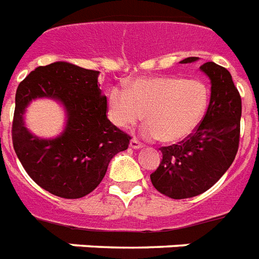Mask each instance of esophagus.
Wrapping results in <instances>:
<instances>
[{"label": "esophagus", "instance_id": "1", "mask_svg": "<svg viewBox=\"0 0 259 259\" xmlns=\"http://www.w3.org/2000/svg\"><path fill=\"white\" fill-rule=\"evenodd\" d=\"M142 146L144 145L138 141L137 138H132V140H130V148H132V149H141Z\"/></svg>", "mask_w": 259, "mask_h": 259}]
</instances>
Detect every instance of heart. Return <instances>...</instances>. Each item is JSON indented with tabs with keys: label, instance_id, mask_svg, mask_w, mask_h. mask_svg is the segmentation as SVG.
Wrapping results in <instances>:
<instances>
[{
	"label": "heart",
	"instance_id": "obj_1",
	"mask_svg": "<svg viewBox=\"0 0 259 259\" xmlns=\"http://www.w3.org/2000/svg\"><path fill=\"white\" fill-rule=\"evenodd\" d=\"M109 119L119 129H132L145 114L142 134L164 144H176L196 130L208 105V90L196 79L179 76L140 78L126 90L114 86L106 94Z\"/></svg>",
	"mask_w": 259,
	"mask_h": 259
}]
</instances>
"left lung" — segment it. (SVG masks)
Wrapping results in <instances>:
<instances>
[{
	"label": "left lung",
	"mask_w": 259,
	"mask_h": 259,
	"mask_svg": "<svg viewBox=\"0 0 259 259\" xmlns=\"http://www.w3.org/2000/svg\"><path fill=\"white\" fill-rule=\"evenodd\" d=\"M187 58L180 63H193ZM200 70L211 82V97L203 121L187 140L161 148L162 161L150 180L158 192L187 199L209 189L233 164L239 146L242 101L225 67L207 62Z\"/></svg>",
	"instance_id": "left-lung-1"
}]
</instances>
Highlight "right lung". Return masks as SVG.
<instances>
[{
	"mask_svg": "<svg viewBox=\"0 0 259 259\" xmlns=\"http://www.w3.org/2000/svg\"><path fill=\"white\" fill-rule=\"evenodd\" d=\"M98 75L99 71L55 62L34 68L16 93L14 152L36 184L64 199L93 192L111 158L129 146L130 136L107 119V103L98 87ZM38 97L56 100L65 109L66 126L55 139H40L26 129V107Z\"/></svg>",
	"mask_w": 259,
	"mask_h": 259,
	"instance_id": "right-lung-1",
	"label": "right lung"
}]
</instances>
